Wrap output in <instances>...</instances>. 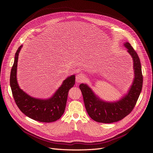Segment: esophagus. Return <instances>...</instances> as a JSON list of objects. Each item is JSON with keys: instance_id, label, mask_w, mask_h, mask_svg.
Listing matches in <instances>:
<instances>
[{"instance_id": "1", "label": "esophagus", "mask_w": 153, "mask_h": 153, "mask_svg": "<svg viewBox=\"0 0 153 153\" xmlns=\"http://www.w3.org/2000/svg\"><path fill=\"white\" fill-rule=\"evenodd\" d=\"M85 77V76L82 74H79L76 76V82L77 83H81V82H82L83 81H84Z\"/></svg>"}]
</instances>
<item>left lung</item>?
Wrapping results in <instances>:
<instances>
[{
  "mask_svg": "<svg viewBox=\"0 0 153 153\" xmlns=\"http://www.w3.org/2000/svg\"><path fill=\"white\" fill-rule=\"evenodd\" d=\"M124 46L133 58L134 72L133 84L124 97L117 102H105L96 96L87 84L79 85L87 114L95 122L111 123L122 120L133 110L141 92L143 75L140 58L129 43H125Z\"/></svg>",
  "mask_w": 153,
  "mask_h": 153,
  "instance_id": "obj_1",
  "label": "left lung"
}]
</instances>
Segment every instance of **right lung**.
Segmentation results:
<instances>
[{"mask_svg": "<svg viewBox=\"0 0 153 153\" xmlns=\"http://www.w3.org/2000/svg\"><path fill=\"white\" fill-rule=\"evenodd\" d=\"M22 47V45L15 53L10 77V85L15 102L22 113L31 119L45 123L55 122L61 117L65 110L69 91L75 84V76L72 75L64 80L50 99L43 100L31 97L20 89L17 80V62Z\"/></svg>", "mask_w": 153, "mask_h": 153, "instance_id": "obj_1", "label": "right lung"}]
</instances>
